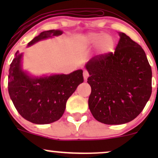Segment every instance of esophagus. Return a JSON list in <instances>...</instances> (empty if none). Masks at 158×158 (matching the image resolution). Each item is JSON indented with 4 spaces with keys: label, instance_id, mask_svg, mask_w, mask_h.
I'll list each match as a JSON object with an SVG mask.
<instances>
[{
    "label": "esophagus",
    "instance_id": "obj_1",
    "mask_svg": "<svg viewBox=\"0 0 158 158\" xmlns=\"http://www.w3.org/2000/svg\"><path fill=\"white\" fill-rule=\"evenodd\" d=\"M83 77H84L85 80H87V79L89 77V73H88V72L87 71V70H85V71L83 72Z\"/></svg>",
    "mask_w": 158,
    "mask_h": 158
}]
</instances>
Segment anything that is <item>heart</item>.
<instances>
[{"instance_id":"heart-1","label":"heart","mask_w":158,"mask_h":158,"mask_svg":"<svg viewBox=\"0 0 158 158\" xmlns=\"http://www.w3.org/2000/svg\"><path fill=\"white\" fill-rule=\"evenodd\" d=\"M87 41L90 45L97 44L98 50L101 53H108L113 51L114 48V38L108 34H105L102 35V33L99 32H90L87 35Z\"/></svg>"}]
</instances>
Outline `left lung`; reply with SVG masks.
<instances>
[{"mask_svg":"<svg viewBox=\"0 0 158 158\" xmlns=\"http://www.w3.org/2000/svg\"><path fill=\"white\" fill-rule=\"evenodd\" d=\"M114 52L88 61L91 87L88 106L94 117L108 125L135 119L152 94V68L143 49L123 32Z\"/></svg>","mask_w":158,"mask_h":158,"instance_id":"left-lung-1","label":"left lung"}]
</instances>
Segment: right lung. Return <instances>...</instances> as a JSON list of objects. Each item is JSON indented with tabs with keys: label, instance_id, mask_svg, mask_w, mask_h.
<instances>
[{
	"label": "right lung",
	"instance_id": "obj_1",
	"mask_svg": "<svg viewBox=\"0 0 158 158\" xmlns=\"http://www.w3.org/2000/svg\"><path fill=\"white\" fill-rule=\"evenodd\" d=\"M62 32L56 30L42 32L29 42L28 46ZM22 56L19 51L15 52L9 70L8 90L16 110L21 117L35 124L59 120L64 114L68 98L84 81L82 70L68 75L32 77L21 68Z\"/></svg>",
	"mask_w": 158,
	"mask_h": 158
}]
</instances>
